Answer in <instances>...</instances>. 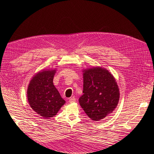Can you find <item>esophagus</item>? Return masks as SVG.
Segmentation results:
<instances>
[{"label": "esophagus", "instance_id": "1", "mask_svg": "<svg viewBox=\"0 0 154 154\" xmlns=\"http://www.w3.org/2000/svg\"><path fill=\"white\" fill-rule=\"evenodd\" d=\"M69 103H74V102L76 101V98L74 97H71V98H69Z\"/></svg>", "mask_w": 154, "mask_h": 154}]
</instances>
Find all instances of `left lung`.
I'll return each mask as SVG.
<instances>
[{
	"label": "left lung",
	"mask_w": 154,
	"mask_h": 154,
	"mask_svg": "<svg viewBox=\"0 0 154 154\" xmlns=\"http://www.w3.org/2000/svg\"><path fill=\"white\" fill-rule=\"evenodd\" d=\"M83 94L79 98L82 108L93 121H100L112 113L119 100L115 78L101 67L83 70Z\"/></svg>",
	"instance_id": "8db88e82"
}]
</instances>
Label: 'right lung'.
<instances>
[{
  "mask_svg": "<svg viewBox=\"0 0 154 154\" xmlns=\"http://www.w3.org/2000/svg\"><path fill=\"white\" fill-rule=\"evenodd\" d=\"M55 72V69L42 70L37 72L27 88V100L31 109L45 119L57 115L66 103L53 85Z\"/></svg>",
  "mask_w": 154,
  "mask_h": 154,
  "instance_id": "add662e5",
  "label": "right lung"
}]
</instances>
